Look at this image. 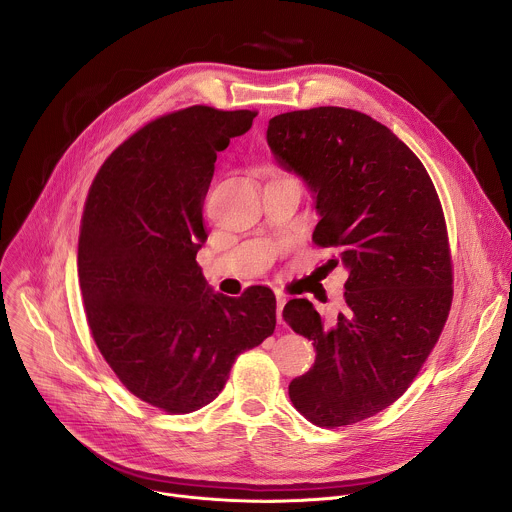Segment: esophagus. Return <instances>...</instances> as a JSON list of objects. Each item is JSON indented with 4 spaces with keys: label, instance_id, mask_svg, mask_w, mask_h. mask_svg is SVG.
<instances>
[{
    "label": "esophagus",
    "instance_id": "34e87169",
    "mask_svg": "<svg viewBox=\"0 0 512 512\" xmlns=\"http://www.w3.org/2000/svg\"><path fill=\"white\" fill-rule=\"evenodd\" d=\"M283 306H285V296L277 294V304H275V316H277V324H283V316H281V312H283Z\"/></svg>",
    "mask_w": 512,
    "mask_h": 512
}]
</instances>
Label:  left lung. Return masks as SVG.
Here are the masks:
<instances>
[{"label": "left lung", "instance_id": "obj_1", "mask_svg": "<svg viewBox=\"0 0 512 512\" xmlns=\"http://www.w3.org/2000/svg\"><path fill=\"white\" fill-rule=\"evenodd\" d=\"M277 164L312 192L314 243L338 249L344 304L324 320L289 300L285 322L314 342V367L289 383L320 427L352 425L395 403L440 338L452 306V259L440 198L407 145L373 117L316 107L269 119Z\"/></svg>", "mask_w": 512, "mask_h": 512}]
</instances>
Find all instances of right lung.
Returning <instances> with one entry per match:
<instances>
[{
	"label": "right lung",
	"instance_id": "right-lung-1",
	"mask_svg": "<svg viewBox=\"0 0 512 512\" xmlns=\"http://www.w3.org/2000/svg\"><path fill=\"white\" fill-rule=\"evenodd\" d=\"M255 111L194 105L164 115L107 158L89 190L79 281L95 344L141 401L190 413L223 391L235 358L275 330V296L214 294L196 263L216 154Z\"/></svg>",
	"mask_w": 512,
	"mask_h": 512
}]
</instances>
